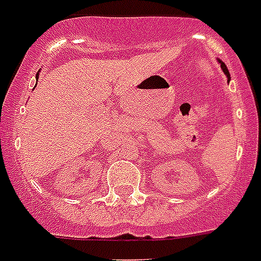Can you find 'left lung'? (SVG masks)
Masks as SVG:
<instances>
[{
	"label": "left lung",
	"mask_w": 261,
	"mask_h": 261,
	"mask_svg": "<svg viewBox=\"0 0 261 261\" xmlns=\"http://www.w3.org/2000/svg\"><path fill=\"white\" fill-rule=\"evenodd\" d=\"M218 61H219V63H220V67H222L223 73H224L225 75H227V78H228V81H229V71H228V69H227V66H225V63L222 62V61H220V60H218Z\"/></svg>",
	"instance_id": "1"
}]
</instances>
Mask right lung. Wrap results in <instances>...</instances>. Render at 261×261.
Wrapping results in <instances>:
<instances>
[{
	"label": "right lung",
	"mask_w": 261,
	"mask_h": 261,
	"mask_svg": "<svg viewBox=\"0 0 261 261\" xmlns=\"http://www.w3.org/2000/svg\"><path fill=\"white\" fill-rule=\"evenodd\" d=\"M37 78H38V73H37Z\"/></svg>",
	"instance_id": "add662e5"
}]
</instances>
